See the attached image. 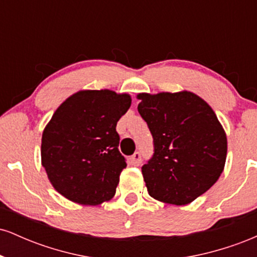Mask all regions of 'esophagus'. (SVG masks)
I'll return each instance as SVG.
<instances>
[{
    "instance_id": "obj_1",
    "label": "esophagus",
    "mask_w": 257,
    "mask_h": 257,
    "mask_svg": "<svg viewBox=\"0 0 257 257\" xmlns=\"http://www.w3.org/2000/svg\"><path fill=\"white\" fill-rule=\"evenodd\" d=\"M129 162H131L132 166H140L141 163V155L139 152H135L134 155L129 158Z\"/></svg>"
}]
</instances>
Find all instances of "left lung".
<instances>
[{
	"instance_id": "8db88e82",
	"label": "left lung",
	"mask_w": 257,
	"mask_h": 257,
	"mask_svg": "<svg viewBox=\"0 0 257 257\" xmlns=\"http://www.w3.org/2000/svg\"><path fill=\"white\" fill-rule=\"evenodd\" d=\"M137 98L155 145L153 157L141 168L149 194L167 204H190L223 172L226 133L213 108L192 91Z\"/></svg>"
}]
</instances>
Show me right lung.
<instances>
[{
    "label": "right lung",
    "instance_id": "obj_1",
    "mask_svg": "<svg viewBox=\"0 0 257 257\" xmlns=\"http://www.w3.org/2000/svg\"><path fill=\"white\" fill-rule=\"evenodd\" d=\"M131 105L126 93L85 89L57 108L42 133L41 162L61 196L82 205L113 198L126 167L116 125Z\"/></svg>",
    "mask_w": 257,
    "mask_h": 257
}]
</instances>
